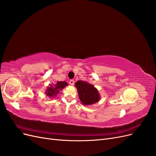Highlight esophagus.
Segmentation results:
<instances>
[{"label":"esophagus","instance_id":"obj_1","mask_svg":"<svg viewBox=\"0 0 156 156\" xmlns=\"http://www.w3.org/2000/svg\"><path fill=\"white\" fill-rule=\"evenodd\" d=\"M69 84H71V85H73V84H74V80H73V79L70 80V81H69Z\"/></svg>","mask_w":156,"mask_h":156}]
</instances>
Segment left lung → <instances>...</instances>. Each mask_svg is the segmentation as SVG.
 Returning <instances> with one entry per match:
<instances>
[{
	"instance_id": "1",
	"label": "left lung",
	"mask_w": 156,
	"mask_h": 156,
	"mask_svg": "<svg viewBox=\"0 0 156 156\" xmlns=\"http://www.w3.org/2000/svg\"><path fill=\"white\" fill-rule=\"evenodd\" d=\"M80 100L83 105L94 104L100 100V94L97 89L87 82L78 81L75 83Z\"/></svg>"
}]
</instances>
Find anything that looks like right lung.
<instances>
[{
	"instance_id": "add662e5",
	"label": "right lung",
	"mask_w": 156,
	"mask_h": 156,
	"mask_svg": "<svg viewBox=\"0 0 156 156\" xmlns=\"http://www.w3.org/2000/svg\"><path fill=\"white\" fill-rule=\"evenodd\" d=\"M68 85V83L65 81H57L55 84H51L50 87H48L47 89L46 94L47 96L51 98L56 96L60 90L64 88L66 86Z\"/></svg>"
}]
</instances>
